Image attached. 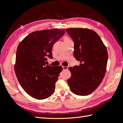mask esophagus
<instances>
[{
    "label": "esophagus",
    "instance_id": "34e87169",
    "mask_svg": "<svg viewBox=\"0 0 123 123\" xmlns=\"http://www.w3.org/2000/svg\"><path fill=\"white\" fill-rule=\"evenodd\" d=\"M62 68H63V70H68V68L67 67H64V66H62Z\"/></svg>",
    "mask_w": 123,
    "mask_h": 123
}]
</instances>
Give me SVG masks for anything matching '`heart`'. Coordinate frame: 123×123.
Returning a JSON list of instances; mask_svg holds the SVG:
<instances>
[{
	"instance_id": "1",
	"label": "heart",
	"mask_w": 123,
	"mask_h": 123,
	"mask_svg": "<svg viewBox=\"0 0 123 123\" xmlns=\"http://www.w3.org/2000/svg\"><path fill=\"white\" fill-rule=\"evenodd\" d=\"M68 39H70L69 38H68V37H67V36L64 37V40H68Z\"/></svg>"
}]
</instances>
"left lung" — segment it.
Here are the masks:
<instances>
[{
    "instance_id": "left-lung-1",
    "label": "left lung",
    "mask_w": 123,
    "mask_h": 123,
    "mask_svg": "<svg viewBox=\"0 0 123 123\" xmlns=\"http://www.w3.org/2000/svg\"><path fill=\"white\" fill-rule=\"evenodd\" d=\"M66 31L74 42V55L80 65L69 68L70 89L78 96H87L98 87L105 76L108 52L97 33L86 28H68Z\"/></svg>"
}]
</instances>
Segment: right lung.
I'll return each mask as SVG.
<instances>
[{"mask_svg":"<svg viewBox=\"0 0 123 123\" xmlns=\"http://www.w3.org/2000/svg\"><path fill=\"white\" fill-rule=\"evenodd\" d=\"M64 34L60 29L35 31L18 44L15 73L22 88L34 98L45 99L55 92L62 67L46 65L47 56L52 58V47Z\"/></svg>","mask_w":123,"mask_h":123,"instance_id":"add662e5","label":"right lung"}]
</instances>
